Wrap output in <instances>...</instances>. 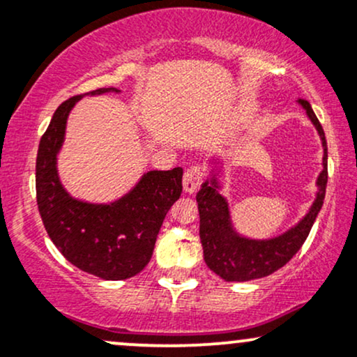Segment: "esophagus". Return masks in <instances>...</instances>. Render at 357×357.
<instances>
[{
  "label": "esophagus",
  "mask_w": 357,
  "mask_h": 357,
  "mask_svg": "<svg viewBox=\"0 0 357 357\" xmlns=\"http://www.w3.org/2000/svg\"><path fill=\"white\" fill-rule=\"evenodd\" d=\"M202 181H203V171H202V167H199V166H191V167H188L186 171H184L183 188H184V191L190 192V195L198 191V188H199V184H202Z\"/></svg>",
  "instance_id": "obj_1"
}]
</instances>
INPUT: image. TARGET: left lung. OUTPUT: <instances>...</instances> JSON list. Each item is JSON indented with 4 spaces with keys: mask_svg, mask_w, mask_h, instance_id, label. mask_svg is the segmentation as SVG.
Masks as SVG:
<instances>
[{
    "mask_svg": "<svg viewBox=\"0 0 357 357\" xmlns=\"http://www.w3.org/2000/svg\"><path fill=\"white\" fill-rule=\"evenodd\" d=\"M322 141V171L317 176V192L309 211L294 227L272 238H250L241 235L231 220L228 199L221 195L225 186V167L220 155L208 161L210 173L196 195L199 211V238L208 268L227 282H248L277 272L301 250L319 211H321L327 186V142L326 134L315 117L310 104L298 99Z\"/></svg>",
    "mask_w": 357,
    "mask_h": 357,
    "instance_id": "8db88e82",
    "label": "left lung"
}]
</instances>
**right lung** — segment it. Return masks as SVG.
<instances>
[{
  "label": "right lung",
  "instance_id": "right-lung-1",
  "mask_svg": "<svg viewBox=\"0 0 357 357\" xmlns=\"http://www.w3.org/2000/svg\"><path fill=\"white\" fill-rule=\"evenodd\" d=\"M119 93L97 89L65 100L40 139L36 155V203L48 236L77 268L104 280L137 275L153 257L166 213L183 191V169L147 171L121 198L92 203L73 198L59 174V154L72 109L82 97Z\"/></svg>",
  "mask_w": 357,
  "mask_h": 357
}]
</instances>
